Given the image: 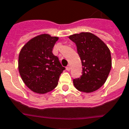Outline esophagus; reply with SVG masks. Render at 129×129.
Returning a JSON list of instances; mask_svg holds the SVG:
<instances>
[{
	"label": "esophagus",
	"mask_w": 129,
	"mask_h": 129,
	"mask_svg": "<svg viewBox=\"0 0 129 129\" xmlns=\"http://www.w3.org/2000/svg\"><path fill=\"white\" fill-rule=\"evenodd\" d=\"M67 70L68 71H71V66H70V65L67 66Z\"/></svg>",
	"instance_id": "34e87169"
}]
</instances>
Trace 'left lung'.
<instances>
[{
	"mask_svg": "<svg viewBox=\"0 0 129 129\" xmlns=\"http://www.w3.org/2000/svg\"><path fill=\"white\" fill-rule=\"evenodd\" d=\"M69 38L76 44L82 65V75L73 80L75 88L86 93L98 90L105 82L111 69L110 50L91 33L73 34Z\"/></svg>",
	"mask_w": 129,
	"mask_h": 129,
	"instance_id": "obj_1",
	"label": "left lung"
}]
</instances>
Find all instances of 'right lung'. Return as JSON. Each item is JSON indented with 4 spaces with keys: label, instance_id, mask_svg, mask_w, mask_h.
<instances>
[{
    "label": "right lung",
    "instance_id": "obj_1",
    "mask_svg": "<svg viewBox=\"0 0 129 129\" xmlns=\"http://www.w3.org/2000/svg\"><path fill=\"white\" fill-rule=\"evenodd\" d=\"M58 39L41 34L30 39L20 51L19 72L24 84L34 92L43 94L55 89L65 69L52 53Z\"/></svg>",
    "mask_w": 129,
    "mask_h": 129
}]
</instances>
